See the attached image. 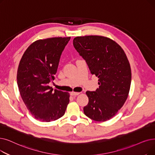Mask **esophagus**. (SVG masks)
Returning <instances> with one entry per match:
<instances>
[{
  "mask_svg": "<svg viewBox=\"0 0 155 155\" xmlns=\"http://www.w3.org/2000/svg\"><path fill=\"white\" fill-rule=\"evenodd\" d=\"M78 94H80V92H71L70 93V95L72 96H78Z\"/></svg>",
  "mask_w": 155,
  "mask_h": 155,
  "instance_id": "obj_1",
  "label": "esophagus"
}]
</instances>
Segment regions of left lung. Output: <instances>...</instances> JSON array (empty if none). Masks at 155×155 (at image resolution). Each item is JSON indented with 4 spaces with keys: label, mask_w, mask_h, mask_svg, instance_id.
I'll return each mask as SVG.
<instances>
[{
    "label": "left lung",
    "mask_w": 155,
    "mask_h": 155,
    "mask_svg": "<svg viewBox=\"0 0 155 155\" xmlns=\"http://www.w3.org/2000/svg\"><path fill=\"white\" fill-rule=\"evenodd\" d=\"M73 45L85 60L92 74L99 78V88L87 91L89 103L85 115L97 122L115 116L129 95L131 68L123 49L110 38L99 35L77 37Z\"/></svg>",
    "instance_id": "8db88e82"
}]
</instances>
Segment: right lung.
I'll list each match as a JSON object with an SVG mask.
<instances>
[{
    "label": "right lung",
    "instance_id": "obj_1",
    "mask_svg": "<svg viewBox=\"0 0 155 155\" xmlns=\"http://www.w3.org/2000/svg\"><path fill=\"white\" fill-rule=\"evenodd\" d=\"M68 37L37 40L25 51L17 71L19 93L30 113L36 119L49 122L62 117L70 94L49 86L54 80L59 59Z\"/></svg>",
    "mask_w": 155,
    "mask_h": 155
}]
</instances>
